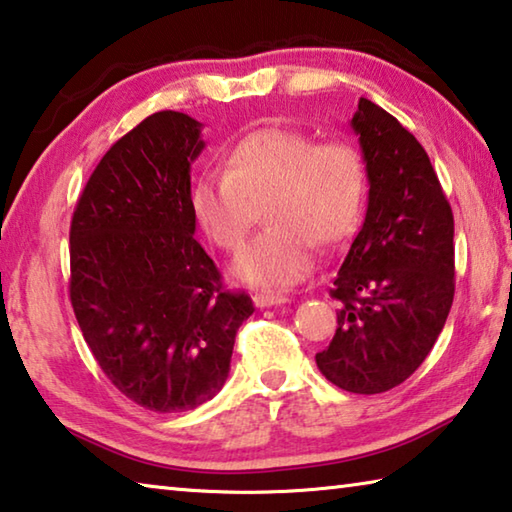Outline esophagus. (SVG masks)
<instances>
[{"label": "esophagus", "mask_w": 512, "mask_h": 512, "mask_svg": "<svg viewBox=\"0 0 512 512\" xmlns=\"http://www.w3.org/2000/svg\"><path fill=\"white\" fill-rule=\"evenodd\" d=\"M253 300H255V305H257L259 309H266V307H273V305H284V302H289V298L277 296V293H268V291L255 293Z\"/></svg>", "instance_id": "esophagus-1"}]
</instances>
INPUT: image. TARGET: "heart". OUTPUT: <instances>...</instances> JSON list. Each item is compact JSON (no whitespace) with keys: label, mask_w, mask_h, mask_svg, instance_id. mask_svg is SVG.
I'll return each mask as SVG.
<instances>
[{"label":"heart","mask_w":512,"mask_h":512,"mask_svg":"<svg viewBox=\"0 0 512 512\" xmlns=\"http://www.w3.org/2000/svg\"><path fill=\"white\" fill-rule=\"evenodd\" d=\"M225 171H205L192 207L216 246L237 253L264 207L268 230L237 257L232 273L264 289H287L316 268V246L336 248L357 232L368 171L357 146L318 142L293 128L268 126L232 146Z\"/></svg>","instance_id":"heart-1"}]
</instances>
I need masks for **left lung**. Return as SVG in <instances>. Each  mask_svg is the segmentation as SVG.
<instances>
[{"instance_id":"1","label":"left lung","mask_w":512,"mask_h":512,"mask_svg":"<svg viewBox=\"0 0 512 512\" xmlns=\"http://www.w3.org/2000/svg\"><path fill=\"white\" fill-rule=\"evenodd\" d=\"M368 171V210L332 298L336 334L316 354L327 381L375 395L409 379L454 302V214L422 144L384 108L359 99L350 121Z\"/></svg>"}]
</instances>
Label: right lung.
Returning <instances> with one entry per match:
<instances>
[{
    "label": "right lung",
    "mask_w": 512,
    "mask_h": 512,
    "mask_svg": "<svg viewBox=\"0 0 512 512\" xmlns=\"http://www.w3.org/2000/svg\"><path fill=\"white\" fill-rule=\"evenodd\" d=\"M185 112L146 117L110 146L69 228V298L94 359L128 400L192 411L221 391L248 293L225 291L194 239V160L205 149Z\"/></svg>",
    "instance_id": "1"
}]
</instances>
